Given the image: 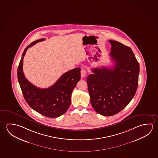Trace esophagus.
<instances>
[{"label": "esophagus", "mask_w": 158, "mask_h": 158, "mask_svg": "<svg viewBox=\"0 0 158 158\" xmlns=\"http://www.w3.org/2000/svg\"><path fill=\"white\" fill-rule=\"evenodd\" d=\"M86 72L85 69L81 70V78H84L86 75Z\"/></svg>", "instance_id": "obj_1"}]
</instances>
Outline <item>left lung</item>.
Masks as SVG:
<instances>
[{"label": "left lung", "mask_w": 158, "mask_h": 158, "mask_svg": "<svg viewBox=\"0 0 158 158\" xmlns=\"http://www.w3.org/2000/svg\"><path fill=\"white\" fill-rule=\"evenodd\" d=\"M113 68H96L86 83L90 102L97 113L111 116L127 106L135 94L139 65L129 47L110 40Z\"/></svg>", "instance_id": "8db88e82"}]
</instances>
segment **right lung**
<instances>
[{
    "label": "right lung",
    "instance_id": "add662e5",
    "mask_svg": "<svg viewBox=\"0 0 158 158\" xmlns=\"http://www.w3.org/2000/svg\"><path fill=\"white\" fill-rule=\"evenodd\" d=\"M44 40H37L25 49L18 68V79L24 98L29 106L43 116L55 118L65 113L69 107L73 90L80 79L81 69L76 68L65 73L48 88H37L29 82L23 74V57L29 47Z\"/></svg>",
    "mask_w": 158,
    "mask_h": 158
}]
</instances>
